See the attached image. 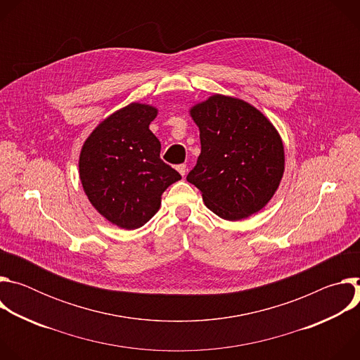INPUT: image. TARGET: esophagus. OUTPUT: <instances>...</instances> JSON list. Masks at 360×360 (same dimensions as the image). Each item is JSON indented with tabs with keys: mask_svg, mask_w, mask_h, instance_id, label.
Wrapping results in <instances>:
<instances>
[{
	"mask_svg": "<svg viewBox=\"0 0 360 360\" xmlns=\"http://www.w3.org/2000/svg\"><path fill=\"white\" fill-rule=\"evenodd\" d=\"M176 169H178V172H179L182 176H185V174H186V165H185V164L178 165V167H176Z\"/></svg>",
	"mask_w": 360,
	"mask_h": 360,
	"instance_id": "1",
	"label": "esophagus"
}]
</instances>
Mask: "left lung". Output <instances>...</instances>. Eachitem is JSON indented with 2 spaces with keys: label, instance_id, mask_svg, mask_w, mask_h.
I'll use <instances>...</instances> for the list:
<instances>
[{
  "label": "left lung",
  "instance_id": "8db88e82",
  "mask_svg": "<svg viewBox=\"0 0 360 360\" xmlns=\"http://www.w3.org/2000/svg\"><path fill=\"white\" fill-rule=\"evenodd\" d=\"M200 155L186 181L228 221L261 211L283 175V145L274 125L248 102L214 95L191 110Z\"/></svg>",
  "mask_w": 360,
  "mask_h": 360
}]
</instances>
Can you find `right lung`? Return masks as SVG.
<instances>
[{
    "label": "right lung",
    "mask_w": 360,
    "mask_h": 360,
    "mask_svg": "<svg viewBox=\"0 0 360 360\" xmlns=\"http://www.w3.org/2000/svg\"><path fill=\"white\" fill-rule=\"evenodd\" d=\"M155 117L153 107L129 104L102 121L81 150L79 178L88 199L124 229L145 225L160 210L164 191L181 179L161 160V142L149 131Z\"/></svg>",
    "instance_id": "right-lung-1"
}]
</instances>
